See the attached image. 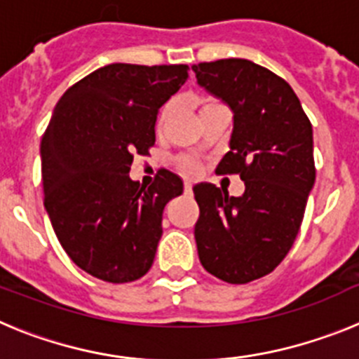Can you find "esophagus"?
<instances>
[{
	"instance_id": "esophagus-1",
	"label": "esophagus",
	"mask_w": 359,
	"mask_h": 359,
	"mask_svg": "<svg viewBox=\"0 0 359 359\" xmlns=\"http://www.w3.org/2000/svg\"><path fill=\"white\" fill-rule=\"evenodd\" d=\"M185 192H187V194H190V192H192V185H190L189 182L185 183Z\"/></svg>"
}]
</instances>
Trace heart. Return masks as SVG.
<instances>
[{"label":"heart","mask_w":359,"mask_h":359,"mask_svg":"<svg viewBox=\"0 0 359 359\" xmlns=\"http://www.w3.org/2000/svg\"><path fill=\"white\" fill-rule=\"evenodd\" d=\"M199 106H201V111H205L208 109V107L219 106V104L215 102L214 98H201V100H199ZM172 107H174L172 104H167V106L163 107V111H161V115H160V126H163L165 120L169 118L170 113H172ZM182 170L185 174H189V176H194V174L198 172V163L192 160H185L182 165Z\"/></svg>","instance_id":"obj_1"}]
</instances>
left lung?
<instances>
[{"label": "left lung", "mask_w": 359, "mask_h": 359, "mask_svg": "<svg viewBox=\"0 0 359 359\" xmlns=\"http://www.w3.org/2000/svg\"><path fill=\"white\" fill-rule=\"evenodd\" d=\"M198 84L233 113L221 174H239L244 194L194 185L199 261L214 277L246 284L271 273L287 255L315 185L313 128L284 79L248 59L192 66Z\"/></svg>", "instance_id": "obj_1"}]
</instances>
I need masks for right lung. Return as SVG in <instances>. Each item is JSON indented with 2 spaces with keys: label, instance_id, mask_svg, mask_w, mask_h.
<instances>
[{
  "label": "right lung",
  "instance_id": "right-lung-1",
  "mask_svg": "<svg viewBox=\"0 0 359 359\" xmlns=\"http://www.w3.org/2000/svg\"><path fill=\"white\" fill-rule=\"evenodd\" d=\"M187 79V65H107L53 109L41 140L44 208L69 259L100 280L133 282L151 269L163 208L183 182L161 169L145 189L129 170L154 145L158 111Z\"/></svg>",
  "mask_w": 359,
  "mask_h": 359
}]
</instances>
